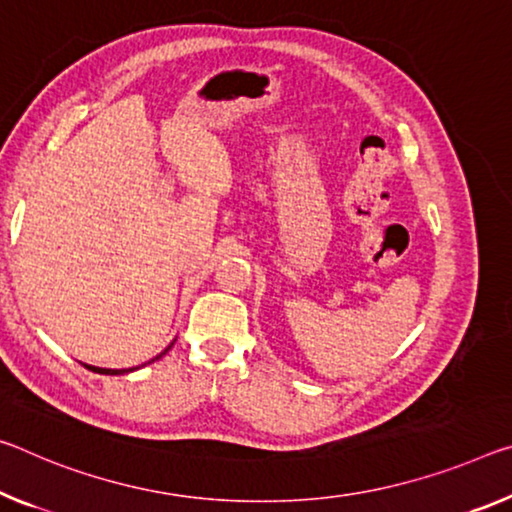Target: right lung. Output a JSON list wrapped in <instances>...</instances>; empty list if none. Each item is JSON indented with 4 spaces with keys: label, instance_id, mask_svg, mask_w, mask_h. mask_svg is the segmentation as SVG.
I'll list each match as a JSON object with an SVG mask.
<instances>
[{
    "label": "right lung",
    "instance_id": "add662e5",
    "mask_svg": "<svg viewBox=\"0 0 512 512\" xmlns=\"http://www.w3.org/2000/svg\"><path fill=\"white\" fill-rule=\"evenodd\" d=\"M170 346H173V344H170ZM170 346L166 348V351H164V353H159V355H157V358H154V360H159V358H161V355H166V353L170 351ZM154 360H152V362H154ZM95 371H97V373H111V376H118V373H127V369H95ZM129 371H134V369H129Z\"/></svg>",
    "mask_w": 512,
    "mask_h": 512
}]
</instances>
